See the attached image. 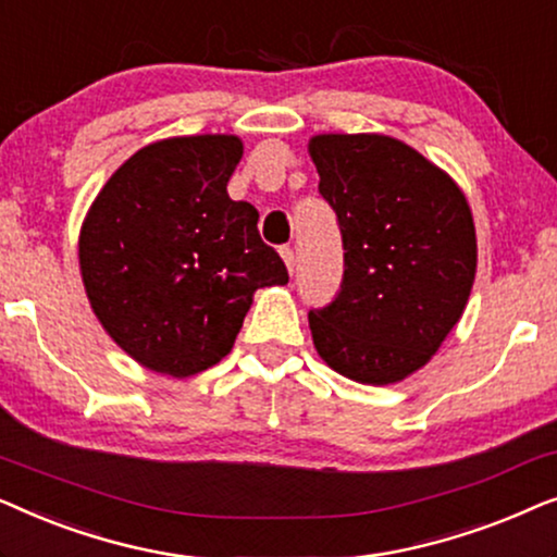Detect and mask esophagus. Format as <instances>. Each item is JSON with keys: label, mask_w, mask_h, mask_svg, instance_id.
Instances as JSON below:
<instances>
[{"label": "esophagus", "mask_w": 557, "mask_h": 557, "mask_svg": "<svg viewBox=\"0 0 557 557\" xmlns=\"http://www.w3.org/2000/svg\"><path fill=\"white\" fill-rule=\"evenodd\" d=\"M281 258H284V263H286V269H288V273H294V265H296V256H294V250L292 248H281Z\"/></svg>", "instance_id": "34e87169"}]
</instances>
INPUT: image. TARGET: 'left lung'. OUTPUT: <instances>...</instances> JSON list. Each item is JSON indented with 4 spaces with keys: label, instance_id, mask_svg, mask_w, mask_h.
Wrapping results in <instances>:
<instances>
[{
    "label": "left lung",
    "instance_id": "1",
    "mask_svg": "<svg viewBox=\"0 0 557 557\" xmlns=\"http://www.w3.org/2000/svg\"><path fill=\"white\" fill-rule=\"evenodd\" d=\"M309 157L345 246L342 292L309 311L311 339L355 383H400L438 352L467 309L476 276L467 195L385 134H317Z\"/></svg>",
    "mask_w": 557,
    "mask_h": 557
}]
</instances>
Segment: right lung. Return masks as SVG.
Returning a JSON list of instances; mask_svg holds the SVG:
<instances>
[{
  "label": "right lung",
  "instance_id": "right-lung-1",
  "mask_svg": "<svg viewBox=\"0 0 557 557\" xmlns=\"http://www.w3.org/2000/svg\"><path fill=\"white\" fill-rule=\"evenodd\" d=\"M243 141L172 136L126 159L78 235L90 309L124 352L159 375L193 377L231 352L253 294L286 265L258 235V210L227 195Z\"/></svg>",
  "mask_w": 557,
  "mask_h": 557
}]
</instances>
